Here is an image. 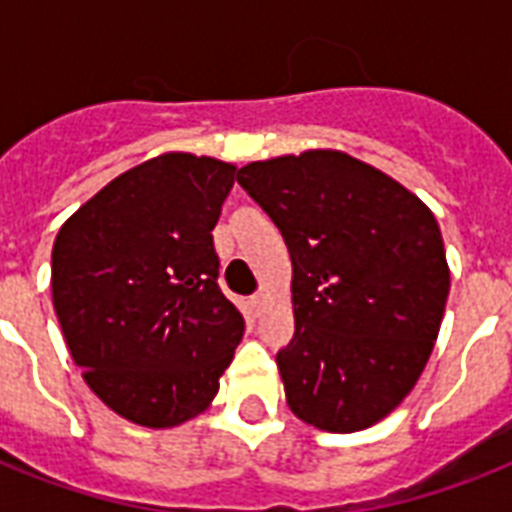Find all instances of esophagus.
Instances as JSON below:
<instances>
[{
	"label": "esophagus",
	"instance_id": "obj_1",
	"mask_svg": "<svg viewBox=\"0 0 512 512\" xmlns=\"http://www.w3.org/2000/svg\"><path fill=\"white\" fill-rule=\"evenodd\" d=\"M263 305H265V295H263V292H257V295L249 297V308H252V313L263 311Z\"/></svg>",
	"mask_w": 512,
	"mask_h": 512
}]
</instances>
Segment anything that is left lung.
I'll return each mask as SVG.
<instances>
[{
	"instance_id": "8db88e82",
	"label": "left lung",
	"mask_w": 512,
	"mask_h": 512,
	"mask_svg": "<svg viewBox=\"0 0 512 512\" xmlns=\"http://www.w3.org/2000/svg\"><path fill=\"white\" fill-rule=\"evenodd\" d=\"M236 180L292 257L295 337L276 353L289 409L329 433L380 422L414 388L444 319L436 217L340 151L252 162Z\"/></svg>"
}]
</instances>
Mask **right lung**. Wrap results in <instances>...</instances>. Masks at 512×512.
<instances>
[{
    "instance_id": "obj_1",
    "label": "right lung",
    "mask_w": 512,
    "mask_h": 512,
    "mask_svg": "<svg viewBox=\"0 0 512 512\" xmlns=\"http://www.w3.org/2000/svg\"><path fill=\"white\" fill-rule=\"evenodd\" d=\"M233 172L209 156H156L58 231L60 329L92 393L124 420L172 428L204 412L244 335L212 241Z\"/></svg>"
}]
</instances>
